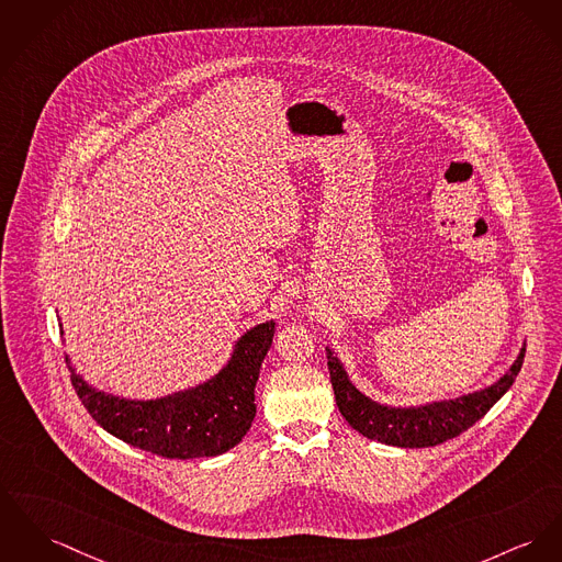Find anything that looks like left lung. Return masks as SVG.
I'll use <instances>...</instances> for the list:
<instances>
[{"label": "left lung", "mask_w": 562, "mask_h": 562, "mask_svg": "<svg viewBox=\"0 0 562 562\" xmlns=\"http://www.w3.org/2000/svg\"><path fill=\"white\" fill-rule=\"evenodd\" d=\"M524 351L526 342L507 373L492 385L453 398L401 407L376 403L371 396L362 394L349 379L335 349L326 347L328 371L340 415L367 439L394 448H432L462 435L514 385L516 374L522 369Z\"/></svg>", "instance_id": "left-lung-1"}]
</instances>
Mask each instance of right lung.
I'll list each match as a JSON object with an SVG mask.
<instances>
[{"mask_svg": "<svg viewBox=\"0 0 562 562\" xmlns=\"http://www.w3.org/2000/svg\"><path fill=\"white\" fill-rule=\"evenodd\" d=\"M274 319L234 340L224 367L186 390L157 398H125L98 390L66 364L76 394L91 417L132 448L164 458H209L238 446L256 417V383L274 337ZM64 335V328L59 324Z\"/></svg>", "mask_w": 562, "mask_h": 562, "instance_id": "1", "label": "right lung"}]
</instances>
